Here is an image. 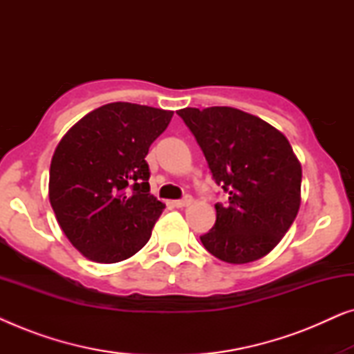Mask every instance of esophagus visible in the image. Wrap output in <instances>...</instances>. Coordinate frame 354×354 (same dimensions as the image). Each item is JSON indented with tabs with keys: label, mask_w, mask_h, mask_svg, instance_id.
I'll list each match as a JSON object with an SVG mask.
<instances>
[{
	"label": "esophagus",
	"mask_w": 354,
	"mask_h": 354,
	"mask_svg": "<svg viewBox=\"0 0 354 354\" xmlns=\"http://www.w3.org/2000/svg\"><path fill=\"white\" fill-rule=\"evenodd\" d=\"M192 203H193V198H192V196H185V198H183V200L174 201L172 205L176 206V207H187V206H190Z\"/></svg>",
	"instance_id": "obj_1"
}]
</instances>
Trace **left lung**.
Wrapping results in <instances>:
<instances>
[{
	"label": "left lung",
	"instance_id": "1",
	"mask_svg": "<svg viewBox=\"0 0 354 354\" xmlns=\"http://www.w3.org/2000/svg\"><path fill=\"white\" fill-rule=\"evenodd\" d=\"M177 114L195 135L217 185L216 224L201 243L229 264L269 254L292 227L301 205V164L285 135L258 115L229 106L185 108Z\"/></svg>",
	"mask_w": 354,
	"mask_h": 354
}]
</instances>
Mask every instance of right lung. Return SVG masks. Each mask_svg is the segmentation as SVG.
<instances>
[{"label": "right lung", "mask_w": 354, "mask_h": 354, "mask_svg": "<svg viewBox=\"0 0 354 354\" xmlns=\"http://www.w3.org/2000/svg\"><path fill=\"white\" fill-rule=\"evenodd\" d=\"M172 114L109 103L84 115L57 143L50 203L64 235L86 259L119 263L147 245L166 205L149 193L145 158Z\"/></svg>", "instance_id": "right-lung-1"}]
</instances>
